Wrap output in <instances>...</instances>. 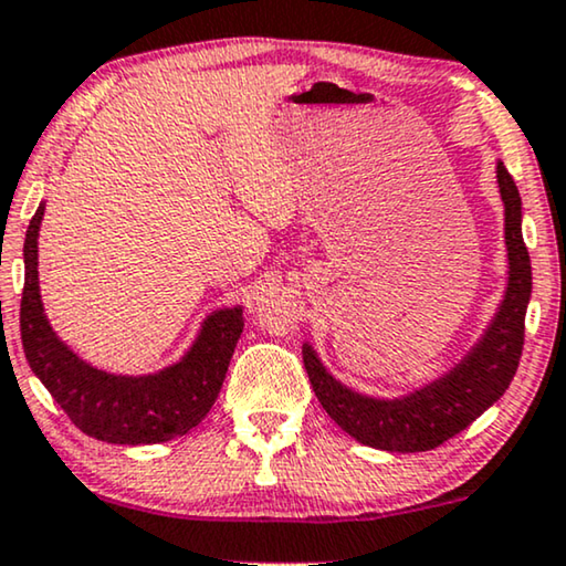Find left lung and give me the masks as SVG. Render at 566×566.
Returning a JSON list of instances; mask_svg holds the SVG:
<instances>
[{"label":"left lung","mask_w":566,"mask_h":566,"mask_svg":"<svg viewBox=\"0 0 566 566\" xmlns=\"http://www.w3.org/2000/svg\"><path fill=\"white\" fill-rule=\"evenodd\" d=\"M495 174L505 210L507 284L488 328L449 371L397 397L364 395L333 377L310 340L302 344V361L315 397L325 412L364 446L392 453L436 449L464 431L511 387L523 352L531 259L523 243L518 187L503 161H497Z\"/></svg>","instance_id":"8db88e82"}]
</instances>
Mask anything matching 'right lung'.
Masks as SVG:
<instances>
[{"label":"right lung","mask_w":566,"mask_h":566,"mask_svg":"<svg viewBox=\"0 0 566 566\" xmlns=\"http://www.w3.org/2000/svg\"><path fill=\"white\" fill-rule=\"evenodd\" d=\"M45 202L25 233V290L20 333L28 364L53 400L92 439L123 446L171 441L210 412L243 333V305L220 307L202 321L179 361L150 374H115L82 359L48 321L38 282V235Z\"/></svg>","instance_id":"1"}]
</instances>
